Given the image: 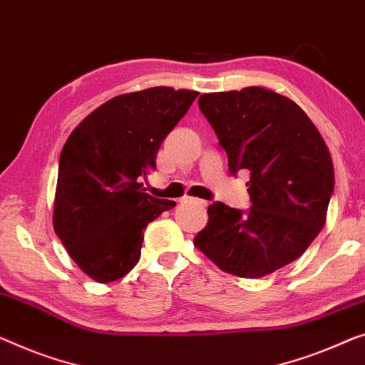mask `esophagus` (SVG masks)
Here are the masks:
<instances>
[{"label": "esophagus", "mask_w": 365, "mask_h": 365, "mask_svg": "<svg viewBox=\"0 0 365 365\" xmlns=\"http://www.w3.org/2000/svg\"><path fill=\"white\" fill-rule=\"evenodd\" d=\"M182 203H193V205H197V206H200V208H206V201L205 200H198V198H190V197H187V198H183L182 200Z\"/></svg>", "instance_id": "obj_1"}]
</instances>
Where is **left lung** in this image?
Masks as SVG:
<instances>
[{
    "instance_id": "8db88e82",
    "label": "left lung",
    "mask_w": 365,
    "mask_h": 365,
    "mask_svg": "<svg viewBox=\"0 0 365 365\" xmlns=\"http://www.w3.org/2000/svg\"><path fill=\"white\" fill-rule=\"evenodd\" d=\"M198 106L231 173H251V208L210 205L195 246L227 274L260 279L300 257L323 230L334 190L329 150L295 101L264 86L205 93Z\"/></svg>"
}]
</instances>
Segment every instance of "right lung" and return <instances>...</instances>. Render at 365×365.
<instances>
[{
    "instance_id": "add662e5",
    "label": "right lung",
    "mask_w": 365,
    "mask_h": 365,
    "mask_svg": "<svg viewBox=\"0 0 365 365\" xmlns=\"http://www.w3.org/2000/svg\"><path fill=\"white\" fill-rule=\"evenodd\" d=\"M198 91L154 86L111 98L68 135L53 201V230L73 262L108 284L139 262L144 231L175 201L145 193L167 134Z\"/></svg>"
}]
</instances>
